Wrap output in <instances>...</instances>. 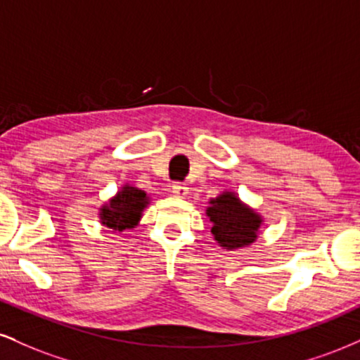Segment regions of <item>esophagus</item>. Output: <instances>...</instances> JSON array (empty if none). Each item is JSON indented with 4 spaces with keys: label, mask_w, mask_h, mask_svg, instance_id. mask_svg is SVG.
Masks as SVG:
<instances>
[{
    "label": "esophagus",
    "mask_w": 360,
    "mask_h": 360,
    "mask_svg": "<svg viewBox=\"0 0 360 360\" xmlns=\"http://www.w3.org/2000/svg\"><path fill=\"white\" fill-rule=\"evenodd\" d=\"M172 194L177 198H184L186 194H188V188H186L184 184H179V183L172 184Z\"/></svg>",
    "instance_id": "esophagus-1"
}]
</instances>
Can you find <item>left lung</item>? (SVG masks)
Segmentation results:
<instances>
[{"label": "left lung", "mask_w": 360, "mask_h": 360, "mask_svg": "<svg viewBox=\"0 0 360 360\" xmlns=\"http://www.w3.org/2000/svg\"><path fill=\"white\" fill-rule=\"evenodd\" d=\"M206 217L212 221L214 242L225 250L249 247L259 238L262 214L238 198L237 193L223 191L208 201Z\"/></svg>", "instance_id": "1"}]
</instances>
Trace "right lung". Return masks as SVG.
<instances>
[{"label": "right lung", "mask_w": 360, "mask_h": 360, "mask_svg": "<svg viewBox=\"0 0 360 360\" xmlns=\"http://www.w3.org/2000/svg\"><path fill=\"white\" fill-rule=\"evenodd\" d=\"M150 205V198L146 191L131 184H123L115 196L101 205L98 217L100 223L113 232L131 230L142 220L143 210Z\"/></svg>", "instance_id": "obj_1"}]
</instances>
